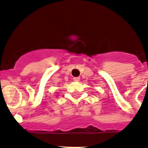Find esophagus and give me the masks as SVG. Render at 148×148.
<instances>
[{
    "label": "esophagus",
    "mask_w": 148,
    "mask_h": 148,
    "mask_svg": "<svg viewBox=\"0 0 148 148\" xmlns=\"http://www.w3.org/2000/svg\"><path fill=\"white\" fill-rule=\"evenodd\" d=\"M74 81H80V77H74Z\"/></svg>",
    "instance_id": "esophagus-1"
}]
</instances>
